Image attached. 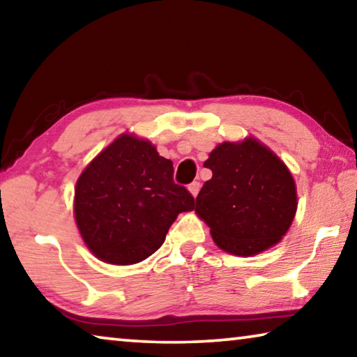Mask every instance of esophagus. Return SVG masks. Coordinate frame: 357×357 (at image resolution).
I'll return each instance as SVG.
<instances>
[{"label": "esophagus", "mask_w": 357, "mask_h": 357, "mask_svg": "<svg viewBox=\"0 0 357 357\" xmlns=\"http://www.w3.org/2000/svg\"><path fill=\"white\" fill-rule=\"evenodd\" d=\"M189 192L192 193L193 197H197L198 195V192H200V183H192V184H189Z\"/></svg>", "instance_id": "1"}]
</instances>
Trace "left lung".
<instances>
[{"instance_id":"8db88e82","label":"left lung","mask_w":357,"mask_h":357,"mask_svg":"<svg viewBox=\"0 0 357 357\" xmlns=\"http://www.w3.org/2000/svg\"><path fill=\"white\" fill-rule=\"evenodd\" d=\"M213 178L197 197L195 213L222 250L257 255L285 236L298 208L287 165L255 138L225 142L204 162Z\"/></svg>"}]
</instances>
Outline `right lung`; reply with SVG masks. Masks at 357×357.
<instances>
[{
    "label": "right lung",
    "instance_id": "obj_1",
    "mask_svg": "<svg viewBox=\"0 0 357 357\" xmlns=\"http://www.w3.org/2000/svg\"><path fill=\"white\" fill-rule=\"evenodd\" d=\"M173 172L172 160L134 135H119L102 151L75 185V222L88 249L121 266L153 255L178 214L195 206Z\"/></svg>",
    "mask_w": 357,
    "mask_h": 357
}]
</instances>
